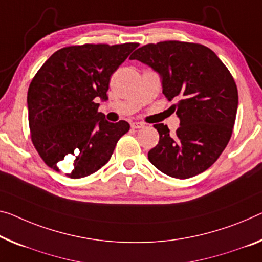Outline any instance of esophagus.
I'll use <instances>...</instances> for the list:
<instances>
[{"instance_id":"34e87169","label":"esophagus","mask_w":262,"mask_h":262,"mask_svg":"<svg viewBox=\"0 0 262 262\" xmlns=\"http://www.w3.org/2000/svg\"><path fill=\"white\" fill-rule=\"evenodd\" d=\"M145 126V124L142 122H134L131 123V127L132 128H142Z\"/></svg>"}]
</instances>
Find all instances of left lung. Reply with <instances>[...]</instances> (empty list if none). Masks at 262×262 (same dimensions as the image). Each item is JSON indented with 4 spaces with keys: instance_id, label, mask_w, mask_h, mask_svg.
Returning a JSON list of instances; mask_svg holds the SVG:
<instances>
[{
    "instance_id": "left-lung-1",
    "label": "left lung",
    "mask_w": 262,
    "mask_h": 262,
    "mask_svg": "<svg viewBox=\"0 0 262 262\" xmlns=\"http://www.w3.org/2000/svg\"><path fill=\"white\" fill-rule=\"evenodd\" d=\"M162 76L163 94L180 119L176 134L155 124L159 143L148 160L165 174L187 179L216 162L231 139L238 89L226 66L199 43L164 41L140 47L130 56Z\"/></svg>"
}]
</instances>
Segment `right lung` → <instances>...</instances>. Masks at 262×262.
Returning a JSON list of instances; mask_svg holds the SVG:
<instances>
[{
    "label": "right lung",
    "mask_w": 262,
    "mask_h": 262,
    "mask_svg": "<svg viewBox=\"0 0 262 262\" xmlns=\"http://www.w3.org/2000/svg\"><path fill=\"white\" fill-rule=\"evenodd\" d=\"M138 43L82 44L54 52L28 89L30 138L48 166L71 179L92 174L111 158L125 120L108 123L96 99H107L111 75Z\"/></svg>",
    "instance_id": "1"
}]
</instances>
